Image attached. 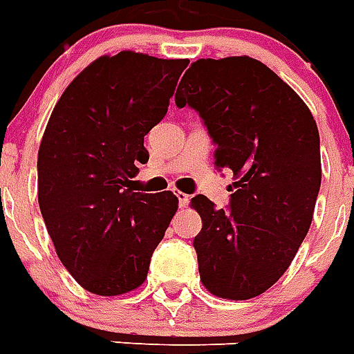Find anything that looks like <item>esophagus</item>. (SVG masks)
Instances as JSON below:
<instances>
[{"mask_svg": "<svg viewBox=\"0 0 354 354\" xmlns=\"http://www.w3.org/2000/svg\"><path fill=\"white\" fill-rule=\"evenodd\" d=\"M177 199H179L180 208H185V206H188V203H190V195L185 194V192H177Z\"/></svg>", "mask_w": 354, "mask_h": 354, "instance_id": "34e87169", "label": "esophagus"}]
</instances>
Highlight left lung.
Instances as JSON below:
<instances>
[{
	"label": "left lung",
	"mask_w": 354,
	"mask_h": 354,
	"mask_svg": "<svg viewBox=\"0 0 354 354\" xmlns=\"http://www.w3.org/2000/svg\"><path fill=\"white\" fill-rule=\"evenodd\" d=\"M175 104L199 111L216 166L234 174L228 210L205 195L190 203L203 219L194 239L201 281L219 298H256L283 276L313 223L322 183L315 117L250 56L194 62Z\"/></svg>",
	"instance_id": "left-lung-1"
}]
</instances>
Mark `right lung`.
Returning <instances> with one entry per match:
<instances>
[{
	"label": "right lung",
	"instance_id": "1",
	"mask_svg": "<svg viewBox=\"0 0 354 354\" xmlns=\"http://www.w3.org/2000/svg\"><path fill=\"white\" fill-rule=\"evenodd\" d=\"M186 65L135 50L100 56L50 113L38 149L39 210L60 261L89 292L140 287L179 208L171 192H135L131 179Z\"/></svg>",
	"mask_w": 354,
	"mask_h": 354
}]
</instances>
